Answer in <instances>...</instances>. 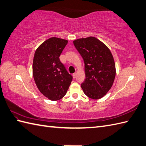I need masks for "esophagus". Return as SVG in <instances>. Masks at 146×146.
<instances>
[{
    "instance_id": "obj_1",
    "label": "esophagus",
    "mask_w": 146,
    "mask_h": 146,
    "mask_svg": "<svg viewBox=\"0 0 146 146\" xmlns=\"http://www.w3.org/2000/svg\"><path fill=\"white\" fill-rule=\"evenodd\" d=\"M76 75H77L76 73H73V78H75L76 77Z\"/></svg>"
}]
</instances>
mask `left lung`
Here are the masks:
<instances>
[{
	"label": "left lung",
	"mask_w": 146,
	"mask_h": 146,
	"mask_svg": "<svg viewBox=\"0 0 146 146\" xmlns=\"http://www.w3.org/2000/svg\"><path fill=\"white\" fill-rule=\"evenodd\" d=\"M73 44L84 63L86 78L81 84L83 92L91 99H100L111 89L116 76L111 51L93 36L74 40Z\"/></svg>",
	"instance_id": "1"
}]
</instances>
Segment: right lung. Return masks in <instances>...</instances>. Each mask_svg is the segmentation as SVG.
<instances>
[{
    "mask_svg": "<svg viewBox=\"0 0 146 146\" xmlns=\"http://www.w3.org/2000/svg\"><path fill=\"white\" fill-rule=\"evenodd\" d=\"M67 43L66 40L52 37L38 47L33 58V75L36 85L52 101L62 99L73 80L59 58Z\"/></svg>",
    "mask_w": 146,
    "mask_h": 146,
    "instance_id": "obj_1",
    "label": "right lung"
}]
</instances>
